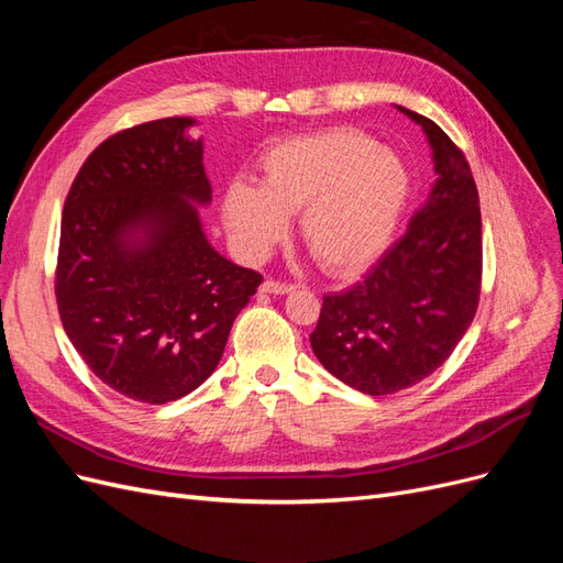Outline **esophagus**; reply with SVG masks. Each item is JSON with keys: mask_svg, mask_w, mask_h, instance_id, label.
Instances as JSON below:
<instances>
[{"mask_svg": "<svg viewBox=\"0 0 563 563\" xmlns=\"http://www.w3.org/2000/svg\"><path fill=\"white\" fill-rule=\"evenodd\" d=\"M294 284H286V282H277V279H265L261 291L263 294H272V296H284V294H291L294 291Z\"/></svg>", "mask_w": 563, "mask_h": 563, "instance_id": "34e87169", "label": "esophagus"}]
</instances>
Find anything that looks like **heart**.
Wrapping results in <instances>:
<instances>
[{
	"label": "heart",
	"mask_w": 563,
	"mask_h": 563,
	"mask_svg": "<svg viewBox=\"0 0 563 563\" xmlns=\"http://www.w3.org/2000/svg\"><path fill=\"white\" fill-rule=\"evenodd\" d=\"M411 192L404 159L356 129L294 135L261 157V187L234 183L228 228L251 258L275 246L300 211V240L333 275H352L387 249Z\"/></svg>",
	"instance_id": "1"
}]
</instances>
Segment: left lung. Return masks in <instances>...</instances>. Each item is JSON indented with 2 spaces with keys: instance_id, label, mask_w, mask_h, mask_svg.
I'll list each match as a JSON object with an SVG mask.
<instances>
[{
  "instance_id": "8db88e82",
  "label": "left lung",
  "mask_w": 563,
  "mask_h": 563,
  "mask_svg": "<svg viewBox=\"0 0 563 563\" xmlns=\"http://www.w3.org/2000/svg\"><path fill=\"white\" fill-rule=\"evenodd\" d=\"M399 110L428 133L434 190L362 282L323 296L310 335L323 368L371 397L432 376L470 329L482 294V211L470 164L432 119Z\"/></svg>"
}]
</instances>
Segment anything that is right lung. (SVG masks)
I'll use <instances>...</instances> for the list:
<instances>
[{
	"mask_svg": "<svg viewBox=\"0 0 563 563\" xmlns=\"http://www.w3.org/2000/svg\"><path fill=\"white\" fill-rule=\"evenodd\" d=\"M187 126L166 117L110 135L81 164L60 220L63 329L96 378L141 404L207 380L263 282L207 242L187 199L207 203L211 183Z\"/></svg>",
	"mask_w": 563,
	"mask_h": 563,
	"instance_id": "1",
	"label": "right lung"
}]
</instances>
